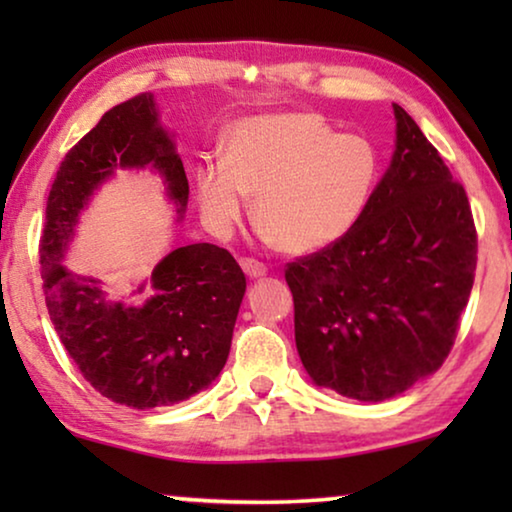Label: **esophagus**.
<instances>
[{
    "instance_id": "obj_1",
    "label": "esophagus",
    "mask_w": 512,
    "mask_h": 512,
    "mask_svg": "<svg viewBox=\"0 0 512 512\" xmlns=\"http://www.w3.org/2000/svg\"><path fill=\"white\" fill-rule=\"evenodd\" d=\"M240 265H242V270L247 272L249 277H263L265 272H268V265L261 263V261H256V258H242Z\"/></svg>"
}]
</instances>
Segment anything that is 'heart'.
Wrapping results in <instances>:
<instances>
[{
    "label": "heart",
    "mask_w": 512,
    "mask_h": 512,
    "mask_svg": "<svg viewBox=\"0 0 512 512\" xmlns=\"http://www.w3.org/2000/svg\"><path fill=\"white\" fill-rule=\"evenodd\" d=\"M368 137L338 135L317 114H272L235 125L226 165L198 170L205 219L226 233L256 198V221L284 254H312L359 221L380 179Z\"/></svg>",
    "instance_id": "heart-1"
}]
</instances>
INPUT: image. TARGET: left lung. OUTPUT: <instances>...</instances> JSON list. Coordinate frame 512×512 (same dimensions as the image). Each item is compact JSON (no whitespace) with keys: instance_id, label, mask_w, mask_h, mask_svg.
<instances>
[{"instance_id":"obj_1","label":"left lung","mask_w":512,"mask_h":512,"mask_svg":"<svg viewBox=\"0 0 512 512\" xmlns=\"http://www.w3.org/2000/svg\"><path fill=\"white\" fill-rule=\"evenodd\" d=\"M394 114V160L359 221L284 270L307 375L370 403L443 366L478 263L464 186L408 111Z\"/></svg>"}]
</instances>
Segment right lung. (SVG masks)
Instances as JSON below:
<instances>
[{
    "instance_id": "add662e5",
    "label": "right lung",
    "mask_w": 512,
    "mask_h": 512,
    "mask_svg": "<svg viewBox=\"0 0 512 512\" xmlns=\"http://www.w3.org/2000/svg\"><path fill=\"white\" fill-rule=\"evenodd\" d=\"M153 165L186 207L188 179L158 125L153 95L116 104L74 144L48 193L39 242L46 307L76 368L109 401L135 410L174 405L207 389L226 366L247 279L216 244L167 254L137 289L142 305L111 303L100 279L72 275L62 254L90 193L116 167Z\"/></svg>"
}]
</instances>
